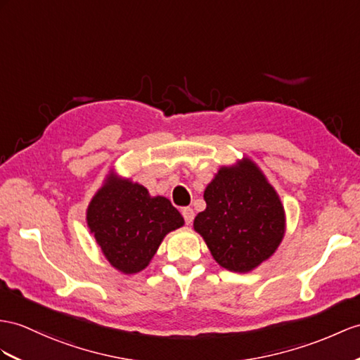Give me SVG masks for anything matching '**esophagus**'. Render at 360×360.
<instances>
[{"label":"esophagus","mask_w":360,"mask_h":360,"mask_svg":"<svg viewBox=\"0 0 360 360\" xmlns=\"http://www.w3.org/2000/svg\"><path fill=\"white\" fill-rule=\"evenodd\" d=\"M181 215H183V218H185L186 224H191L192 220H194V210H192L191 207H183L181 209Z\"/></svg>","instance_id":"esophagus-1"}]
</instances>
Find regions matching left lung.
I'll return each mask as SVG.
<instances>
[{
	"instance_id": "left-lung-1",
	"label": "left lung",
	"mask_w": 360,
	"mask_h": 360,
	"mask_svg": "<svg viewBox=\"0 0 360 360\" xmlns=\"http://www.w3.org/2000/svg\"><path fill=\"white\" fill-rule=\"evenodd\" d=\"M203 197L194 231L221 267L249 274L278 250L287 229L284 205L250 157L220 166Z\"/></svg>"
}]
</instances>
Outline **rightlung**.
Segmentation results:
<instances>
[{
    "label": "right lung",
    "mask_w": 360,
    "mask_h": 360,
    "mask_svg": "<svg viewBox=\"0 0 360 360\" xmlns=\"http://www.w3.org/2000/svg\"><path fill=\"white\" fill-rule=\"evenodd\" d=\"M85 220L105 259L124 275L146 269L165 236L185 224L168 198L153 197L112 168L91 197Z\"/></svg>",
    "instance_id": "1"
}]
</instances>
